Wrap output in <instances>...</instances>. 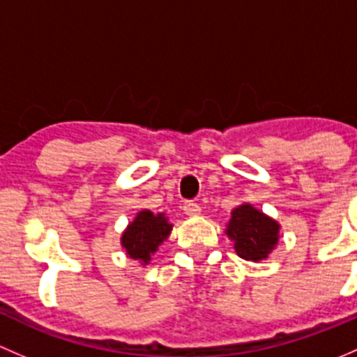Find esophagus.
Here are the masks:
<instances>
[{
  "instance_id": "1",
  "label": "esophagus",
  "mask_w": 357,
  "mask_h": 357,
  "mask_svg": "<svg viewBox=\"0 0 357 357\" xmlns=\"http://www.w3.org/2000/svg\"><path fill=\"white\" fill-rule=\"evenodd\" d=\"M183 211L189 216H197L201 213V206L194 203V201H185V203H183Z\"/></svg>"
}]
</instances>
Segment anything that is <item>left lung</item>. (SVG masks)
Instances as JSON below:
<instances>
[{"instance_id":"left-lung-1","label":"left lung","mask_w":357,"mask_h":357,"mask_svg":"<svg viewBox=\"0 0 357 357\" xmlns=\"http://www.w3.org/2000/svg\"><path fill=\"white\" fill-rule=\"evenodd\" d=\"M225 234L234 242L237 256L245 261H263L280 238V223L255 206L244 203L232 209Z\"/></svg>"}]
</instances>
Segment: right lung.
<instances>
[{
	"mask_svg": "<svg viewBox=\"0 0 357 357\" xmlns=\"http://www.w3.org/2000/svg\"><path fill=\"white\" fill-rule=\"evenodd\" d=\"M174 223H170L165 213H153L151 209H141L123 230L120 244L125 255L141 264H149V261L160 245L170 237Z\"/></svg>",
	"mask_w": 357,
	"mask_h": 357,
	"instance_id": "right-lung-1",
	"label": "right lung"
}]
</instances>
